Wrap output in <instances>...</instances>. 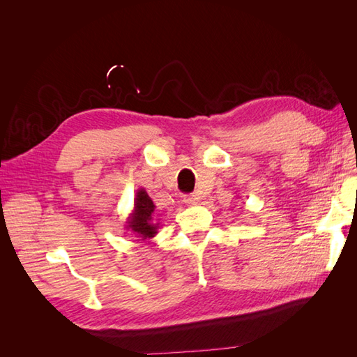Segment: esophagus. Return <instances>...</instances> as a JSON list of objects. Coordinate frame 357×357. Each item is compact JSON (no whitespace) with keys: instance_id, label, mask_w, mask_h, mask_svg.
I'll return each instance as SVG.
<instances>
[{"instance_id":"obj_1","label":"esophagus","mask_w":357,"mask_h":357,"mask_svg":"<svg viewBox=\"0 0 357 357\" xmlns=\"http://www.w3.org/2000/svg\"><path fill=\"white\" fill-rule=\"evenodd\" d=\"M185 202L188 205H197L198 204V197L197 195H188V197H185Z\"/></svg>"}]
</instances>
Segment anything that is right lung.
Returning <instances> with one entry per match:
<instances>
[{
	"mask_svg": "<svg viewBox=\"0 0 357 357\" xmlns=\"http://www.w3.org/2000/svg\"><path fill=\"white\" fill-rule=\"evenodd\" d=\"M155 204L147 192L139 188L135 193L134 210L128 215L125 228L131 231L138 241H149L158 234L159 223H155Z\"/></svg>",
	"mask_w": 357,
	"mask_h": 357,
	"instance_id": "obj_1",
	"label": "right lung"
}]
</instances>
